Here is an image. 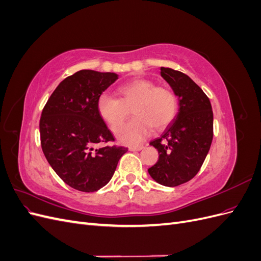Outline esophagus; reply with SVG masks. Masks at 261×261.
Segmentation results:
<instances>
[{"instance_id": "esophagus-1", "label": "esophagus", "mask_w": 261, "mask_h": 261, "mask_svg": "<svg viewBox=\"0 0 261 261\" xmlns=\"http://www.w3.org/2000/svg\"><path fill=\"white\" fill-rule=\"evenodd\" d=\"M141 149H144V146H132V147H129L130 151H140Z\"/></svg>"}]
</instances>
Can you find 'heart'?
Returning <instances> with one entry per match:
<instances>
[{
	"label": "heart",
	"mask_w": 261,
	"mask_h": 261,
	"mask_svg": "<svg viewBox=\"0 0 261 261\" xmlns=\"http://www.w3.org/2000/svg\"><path fill=\"white\" fill-rule=\"evenodd\" d=\"M118 99L103 93L98 98L100 117L116 132L129 115L133 107L135 115L117 133V140L125 145H136L154 127L160 130L174 120L178 101L168 87L155 86L149 80H133L117 87Z\"/></svg>",
	"instance_id": "1"
}]
</instances>
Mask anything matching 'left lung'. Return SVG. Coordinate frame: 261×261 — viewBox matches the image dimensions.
<instances>
[{
	"label": "left lung",
	"instance_id": "obj_1",
	"mask_svg": "<svg viewBox=\"0 0 261 261\" xmlns=\"http://www.w3.org/2000/svg\"><path fill=\"white\" fill-rule=\"evenodd\" d=\"M161 76L178 98V112L161 137L150 141L159 160L148 172L156 183L175 187L191 180L206 159L213 138L209 98L191 77L169 67Z\"/></svg>",
	"mask_w": 261,
	"mask_h": 261
}]
</instances>
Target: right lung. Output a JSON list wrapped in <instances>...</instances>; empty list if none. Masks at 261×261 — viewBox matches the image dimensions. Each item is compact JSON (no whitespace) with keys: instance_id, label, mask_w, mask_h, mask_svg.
Segmentation results:
<instances>
[{"instance_id":"obj_1","label":"right lung","mask_w":261,"mask_h":261,"mask_svg":"<svg viewBox=\"0 0 261 261\" xmlns=\"http://www.w3.org/2000/svg\"><path fill=\"white\" fill-rule=\"evenodd\" d=\"M117 78L115 73L82 69L60 83L42 110V151L55 173L77 191L106 186L128 150L103 146L114 138L97 109L98 98Z\"/></svg>"}]
</instances>
